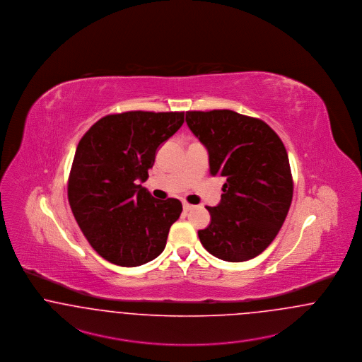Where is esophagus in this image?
Wrapping results in <instances>:
<instances>
[{"mask_svg":"<svg viewBox=\"0 0 362 362\" xmlns=\"http://www.w3.org/2000/svg\"><path fill=\"white\" fill-rule=\"evenodd\" d=\"M182 206H184V211H185V212H189L190 209H193V205L189 204V203H184Z\"/></svg>","mask_w":362,"mask_h":362,"instance_id":"1","label":"esophagus"}]
</instances>
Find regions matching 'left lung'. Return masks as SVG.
<instances>
[{"mask_svg": "<svg viewBox=\"0 0 362 362\" xmlns=\"http://www.w3.org/2000/svg\"><path fill=\"white\" fill-rule=\"evenodd\" d=\"M187 124L209 156V173L226 180L199 231L205 250L228 262L259 255L279 234L293 196L286 150L265 122L234 110H189Z\"/></svg>", "mask_w": 362, "mask_h": 362, "instance_id": "8db88e82", "label": "left lung"}]
</instances>
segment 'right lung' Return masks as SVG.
<instances>
[{"instance_id": "1", "label": "right lung", "mask_w": 362, "mask_h": 362, "mask_svg": "<svg viewBox=\"0 0 362 362\" xmlns=\"http://www.w3.org/2000/svg\"><path fill=\"white\" fill-rule=\"evenodd\" d=\"M182 123L184 112L131 110L104 116L79 141L69 203L90 246L115 265L157 258L182 212L180 200H158L136 184L147 180L159 144Z\"/></svg>"}]
</instances>
